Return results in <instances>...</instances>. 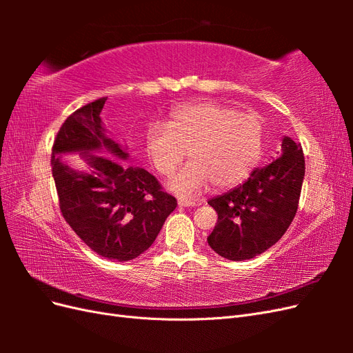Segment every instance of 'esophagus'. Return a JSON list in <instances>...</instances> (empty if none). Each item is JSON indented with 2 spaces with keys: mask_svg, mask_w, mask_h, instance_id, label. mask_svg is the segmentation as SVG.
Instances as JSON below:
<instances>
[{
  "mask_svg": "<svg viewBox=\"0 0 353 353\" xmlns=\"http://www.w3.org/2000/svg\"><path fill=\"white\" fill-rule=\"evenodd\" d=\"M178 205L181 208H193V206L197 205V203L196 201H191V200H187V199H178Z\"/></svg>",
  "mask_w": 353,
  "mask_h": 353,
  "instance_id": "esophagus-1",
  "label": "esophagus"
}]
</instances>
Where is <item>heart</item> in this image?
I'll use <instances>...</instances> for the list:
<instances>
[{
    "label": "heart",
    "mask_w": 353,
    "mask_h": 353,
    "mask_svg": "<svg viewBox=\"0 0 353 353\" xmlns=\"http://www.w3.org/2000/svg\"><path fill=\"white\" fill-rule=\"evenodd\" d=\"M144 148L160 175H170L190 150L191 162L170 176L169 191L197 196L215 184L230 188L248 179L263 152V123L258 114L218 103L184 104L174 109L166 123L152 122Z\"/></svg>",
    "instance_id": "obj_1"
}]
</instances>
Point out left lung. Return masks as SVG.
Here are the masks:
<instances>
[{
	"label": "left lung",
	"mask_w": 353,
	"mask_h": 353,
	"mask_svg": "<svg viewBox=\"0 0 353 353\" xmlns=\"http://www.w3.org/2000/svg\"><path fill=\"white\" fill-rule=\"evenodd\" d=\"M303 178L302 145L284 137L279 159L253 169L243 184L208 201L218 213L208 237L210 248L230 261H248L268 250L290 227Z\"/></svg>",
	"instance_id": "8db88e82"
}]
</instances>
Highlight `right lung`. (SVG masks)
I'll return each mask as SVG.
<instances>
[{"mask_svg": "<svg viewBox=\"0 0 353 353\" xmlns=\"http://www.w3.org/2000/svg\"><path fill=\"white\" fill-rule=\"evenodd\" d=\"M108 99L70 114L52 145L54 178L63 218L103 258L126 262L144 253L176 208L145 169L128 166L126 148L108 135L100 113ZM79 154L87 171L62 157Z\"/></svg>", "mask_w": 353, "mask_h": 353, "instance_id": "obj_1", "label": "right lung"}]
</instances>
